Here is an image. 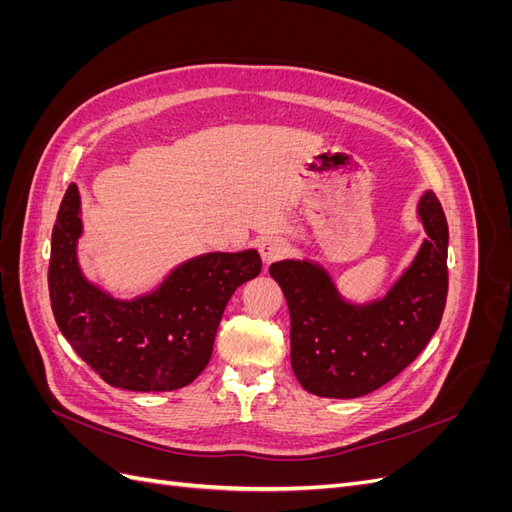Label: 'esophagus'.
Returning <instances> with one entry per match:
<instances>
[{
	"label": "esophagus",
	"instance_id": "obj_1",
	"mask_svg": "<svg viewBox=\"0 0 512 512\" xmlns=\"http://www.w3.org/2000/svg\"><path fill=\"white\" fill-rule=\"evenodd\" d=\"M258 252L262 256V262H265V265H271V262L280 260L288 254V243L282 239H265L260 241Z\"/></svg>",
	"mask_w": 512,
	"mask_h": 512
}]
</instances>
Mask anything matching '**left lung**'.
Returning a JSON list of instances; mask_svg holds the SVG:
<instances>
[{
  "mask_svg": "<svg viewBox=\"0 0 512 512\" xmlns=\"http://www.w3.org/2000/svg\"><path fill=\"white\" fill-rule=\"evenodd\" d=\"M418 215L427 239L382 301H342L327 271L307 260L269 267L290 309V363L305 391L335 399L376 391L438 331L448 292V224L433 192L421 198Z\"/></svg>",
  "mask_w": 512,
  "mask_h": 512,
  "instance_id": "1",
  "label": "left lung"
}]
</instances>
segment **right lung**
<instances>
[{
    "label": "right lung",
    "instance_id": "right-lung-1",
    "mask_svg": "<svg viewBox=\"0 0 512 512\" xmlns=\"http://www.w3.org/2000/svg\"><path fill=\"white\" fill-rule=\"evenodd\" d=\"M79 188L68 185L51 239L49 294L59 331L115 389L151 393L190 384L211 359L224 307L254 280L258 252H213L183 262L164 284L134 301H115L89 284L76 262Z\"/></svg>",
    "mask_w": 512,
    "mask_h": 512
}]
</instances>
